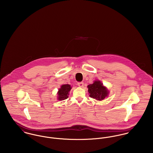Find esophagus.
I'll return each instance as SVG.
<instances>
[{
	"mask_svg": "<svg viewBox=\"0 0 153 153\" xmlns=\"http://www.w3.org/2000/svg\"><path fill=\"white\" fill-rule=\"evenodd\" d=\"M78 85L80 87H84V82H78Z\"/></svg>",
	"mask_w": 153,
	"mask_h": 153,
	"instance_id": "1",
	"label": "esophagus"
}]
</instances>
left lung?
I'll use <instances>...</instances> for the list:
<instances>
[{
    "label": "left lung",
    "instance_id": "1",
    "mask_svg": "<svg viewBox=\"0 0 153 153\" xmlns=\"http://www.w3.org/2000/svg\"><path fill=\"white\" fill-rule=\"evenodd\" d=\"M88 88L89 97L98 101L103 100L109 94L107 88L103 85L100 81H95L92 84L88 85Z\"/></svg>",
    "mask_w": 153,
    "mask_h": 153
}]
</instances>
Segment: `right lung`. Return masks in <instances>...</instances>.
I'll use <instances>...</instances> for the list:
<instances>
[{"label":"right lung","mask_w":153,"mask_h":153,"mask_svg":"<svg viewBox=\"0 0 153 153\" xmlns=\"http://www.w3.org/2000/svg\"><path fill=\"white\" fill-rule=\"evenodd\" d=\"M72 87L69 84L62 85L59 89L58 92V100H64L68 98L69 92L71 91Z\"/></svg>","instance_id":"right-lung-1"}]
</instances>
